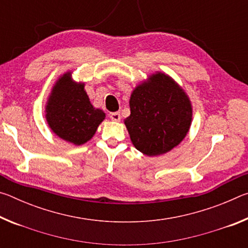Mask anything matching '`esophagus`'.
<instances>
[{"label": "esophagus", "mask_w": 248, "mask_h": 248, "mask_svg": "<svg viewBox=\"0 0 248 248\" xmlns=\"http://www.w3.org/2000/svg\"><path fill=\"white\" fill-rule=\"evenodd\" d=\"M109 117H110V119L112 121H120V114L119 112H111V114H109Z\"/></svg>", "instance_id": "34e87169"}]
</instances>
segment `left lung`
<instances>
[{
    "label": "left lung",
    "mask_w": 248,
    "mask_h": 248,
    "mask_svg": "<svg viewBox=\"0 0 248 248\" xmlns=\"http://www.w3.org/2000/svg\"><path fill=\"white\" fill-rule=\"evenodd\" d=\"M131 114L124 120L137 150L149 156L170 151L189 130L191 105L187 95L170 77L157 73L133 91Z\"/></svg>",
    "instance_id": "1"
}]
</instances>
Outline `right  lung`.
<instances>
[{"label": "right lung", "mask_w": 248, "mask_h": 248, "mask_svg": "<svg viewBox=\"0 0 248 248\" xmlns=\"http://www.w3.org/2000/svg\"><path fill=\"white\" fill-rule=\"evenodd\" d=\"M46 111L52 131L75 145L89 141L105 119L104 111L91 104L84 84L73 83L69 74L54 85Z\"/></svg>", "instance_id": "obj_1"}]
</instances>
